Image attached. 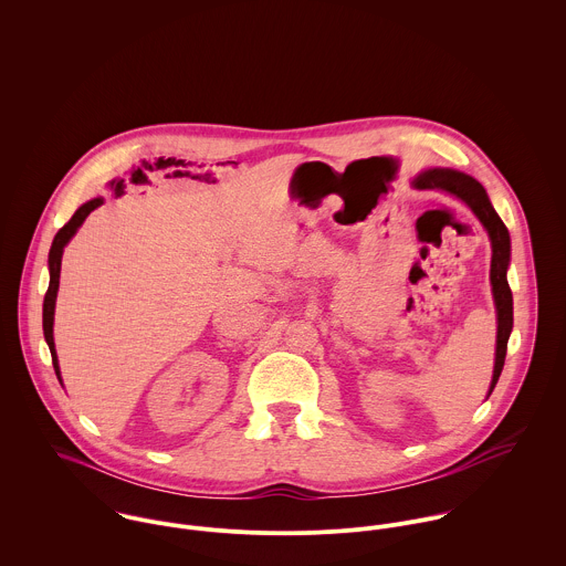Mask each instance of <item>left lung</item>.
Wrapping results in <instances>:
<instances>
[{
    "mask_svg": "<svg viewBox=\"0 0 566 566\" xmlns=\"http://www.w3.org/2000/svg\"><path fill=\"white\" fill-rule=\"evenodd\" d=\"M416 185L420 189H442L460 200H464L473 213L480 218L484 224L490 243H492V261H490V283H492V296L496 305V357H494V373H492V384L490 392L494 390L499 375L503 370L505 361V350H507V337L512 331V292L507 285V263H510V233L496 211L492 209L485 189L471 176L455 171V169H429L418 176ZM488 392V395H490Z\"/></svg>",
    "mask_w": 566,
    "mask_h": 566,
    "instance_id": "1",
    "label": "left lung"
}]
</instances>
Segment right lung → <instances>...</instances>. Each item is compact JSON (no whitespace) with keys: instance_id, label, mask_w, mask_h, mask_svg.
<instances>
[{"instance_id":"add662e5","label":"right lung","mask_w":566,"mask_h":566,"mask_svg":"<svg viewBox=\"0 0 566 566\" xmlns=\"http://www.w3.org/2000/svg\"><path fill=\"white\" fill-rule=\"evenodd\" d=\"M99 205H102V198H95V200H88L86 205H82L81 209L72 216V220L56 233L52 248H50V287H48L45 301H43V333H45L48 346L52 350V364H54L56 377H59V359H56V350H54L52 324H54V305H56V292H59V279H61V256H63V248L74 238L78 227L86 220V216L91 211H95Z\"/></svg>"}]
</instances>
